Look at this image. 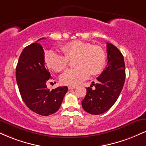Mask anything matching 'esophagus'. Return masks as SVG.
Listing matches in <instances>:
<instances>
[{
  "instance_id": "esophagus-1",
  "label": "esophagus",
  "mask_w": 146,
  "mask_h": 146,
  "mask_svg": "<svg viewBox=\"0 0 146 146\" xmlns=\"http://www.w3.org/2000/svg\"><path fill=\"white\" fill-rule=\"evenodd\" d=\"M77 88V86H69L68 87V90H72V89H75Z\"/></svg>"
}]
</instances>
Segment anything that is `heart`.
Listing matches in <instances>:
<instances>
[{"label":"heart","mask_w":146,"mask_h":146,"mask_svg":"<svg viewBox=\"0 0 146 146\" xmlns=\"http://www.w3.org/2000/svg\"><path fill=\"white\" fill-rule=\"evenodd\" d=\"M60 49L64 55L51 50L45 55V60L49 68L60 72L68 66V59L76 58L75 65L77 68L66 70L60 75V79L63 84L78 85L90 75L99 74L104 68L106 55L99 45L77 40L63 45Z\"/></svg>","instance_id":"obj_1"}]
</instances>
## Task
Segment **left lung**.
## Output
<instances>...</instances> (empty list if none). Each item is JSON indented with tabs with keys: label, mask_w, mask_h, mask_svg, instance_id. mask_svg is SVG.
<instances>
[{
	"label": "left lung",
	"mask_w": 146,
	"mask_h": 146,
	"mask_svg": "<svg viewBox=\"0 0 146 146\" xmlns=\"http://www.w3.org/2000/svg\"><path fill=\"white\" fill-rule=\"evenodd\" d=\"M108 64L101 74L96 78L97 84L86 88L82 108L88 113L99 115L105 113L113 106L120 96L125 82V64L124 57L115 45L107 43Z\"/></svg>",
	"instance_id": "1"
}]
</instances>
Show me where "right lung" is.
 Returning <instances> with one entry per match:
<instances>
[{
  "instance_id": "obj_1",
  "label": "right lung",
  "mask_w": 146,
  "mask_h": 146,
  "mask_svg": "<svg viewBox=\"0 0 146 146\" xmlns=\"http://www.w3.org/2000/svg\"><path fill=\"white\" fill-rule=\"evenodd\" d=\"M42 38H44L38 41ZM44 55L38 43L26 46L19 58L15 78L26 106L36 113L47 116L59 110L68 88L58 87L51 91L47 89L46 82L51 75L45 65Z\"/></svg>"
}]
</instances>
